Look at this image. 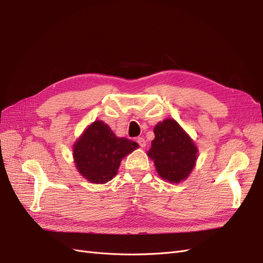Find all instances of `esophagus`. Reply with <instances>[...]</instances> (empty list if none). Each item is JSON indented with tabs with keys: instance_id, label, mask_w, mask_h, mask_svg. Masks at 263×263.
Here are the masks:
<instances>
[{
	"instance_id": "34e87169",
	"label": "esophagus",
	"mask_w": 263,
	"mask_h": 263,
	"mask_svg": "<svg viewBox=\"0 0 263 263\" xmlns=\"http://www.w3.org/2000/svg\"><path fill=\"white\" fill-rule=\"evenodd\" d=\"M137 142L139 143V146H140L141 148H144V147H146V140H144V139L143 138H138L137 139Z\"/></svg>"
}]
</instances>
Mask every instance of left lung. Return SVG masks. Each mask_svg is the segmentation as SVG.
<instances>
[{
    "instance_id": "8db88e82",
    "label": "left lung",
    "mask_w": 263,
    "mask_h": 263,
    "mask_svg": "<svg viewBox=\"0 0 263 263\" xmlns=\"http://www.w3.org/2000/svg\"><path fill=\"white\" fill-rule=\"evenodd\" d=\"M155 139L148 150L156 171L164 181L181 183L191 174L198 158V147L174 119H166L154 127Z\"/></svg>"
}]
</instances>
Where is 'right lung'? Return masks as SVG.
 I'll list each match as a JSON object with an SVG mask.
<instances>
[{"label":"right lung","mask_w":263,"mask_h":263,"mask_svg":"<svg viewBox=\"0 0 263 263\" xmlns=\"http://www.w3.org/2000/svg\"><path fill=\"white\" fill-rule=\"evenodd\" d=\"M137 148V142L116 137L106 123L95 121L73 144L76 168L88 182L105 184L117 174L122 159Z\"/></svg>","instance_id":"right-lung-1"}]
</instances>
